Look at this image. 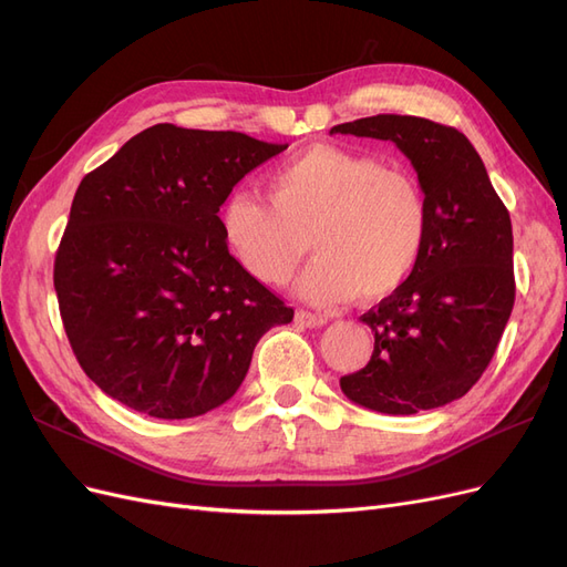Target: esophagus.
I'll return each instance as SVG.
<instances>
[{
    "mask_svg": "<svg viewBox=\"0 0 567 567\" xmlns=\"http://www.w3.org/2000/svg\"><path fill=\"white\" fill-rule=\"evenodd\" d=\"M296 321L302 323V326H307V329H319V326H323L329 319L321 317V315H312V312L298 310V312H296Z\"/></svg>",
    "mask_w": 567,
    "mask_h": 567,
    "instance_id": "esophagus-1",
    "label": "esophagus"
}]
</instances>
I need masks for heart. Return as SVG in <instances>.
Returning a JSON list of instances; mask_svg holds the SVG:
<instances>
[{
    "label": "heart",
    "mask_w": 567,
    "mask_h": 567,
    "mask_svg": "<svg viewBox=\"0 0 567 567\" xmlns=\"http://www.w3.org/2000/svg\"><path fill=\"white\" fill-rule=\"evenodd\" d=\"M267 198L231 194L219 213L225 244L252 279L286 284L317 250L298 293L315 305L400 290L425 248L427 203L419 182L371 153L317 144L284 161Z\"/></svg>",
    "instance_id": "heart-1"
}]
</instances>
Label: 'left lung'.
Masks as SVG:
<instances>
[{
	"label": "left lung",
	"mask_w": 567,
	"mask_h": 567,
	"mask_svg": "<svg viewBox=\"0 0 567 567\" xmlns=\"http://www.w3.org/2000/svg\"><path fill=\"white\" fill-rule=\"evenodd\" d=\"M331 134L392 142L414 165L427 203L419 267L362 321L373 333L364 369L340 390L359 406L411 416L463 398L499 346L516 300L511 217L483 158L458 130L381 113Z\"/></svg>",
	"instance_id": "8db88e82"
}]
</instances>
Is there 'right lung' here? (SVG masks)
<instances>
[{"label": "right lung", "mask_w": 567, "mask_h": 567, "mask_svg": "<svg viewBox=\"0 0 567 567\" xmlns=\"http://www.w3.org/2000/svg\"><path fill=\"white\" fill-rule=\"evenodd\" d=\"M288 144L153 125L78 186L54 288L82 371L134 411L194 419L234 398L293 310L236 262L219 205Z\"/></svg>", "instance_id": "obj_1"}]
</instances>
